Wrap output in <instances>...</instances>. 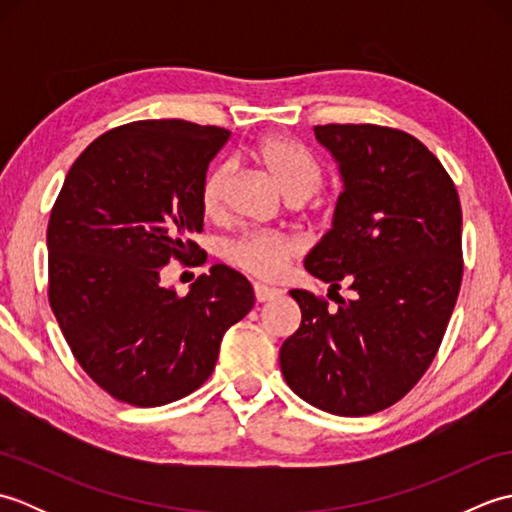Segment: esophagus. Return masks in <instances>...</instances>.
Here are the masks:
<instances>
[{"label":"esophagus","mask_w":512,"mask_h":512,"mask_svg":"<svg viewBox=\"0 0 512 512\" xmlns=\"http://www.w3.org/2000/svg\"><path fill=\"white\" fill-rule=\"evenodd\" d=\"M253 290H255V299H257L259 303H266V301H270V299L284 295V290L273 288V286H266V284H255Z\"/></svg>","instance_id":"esophagus-1"}]
</instances>
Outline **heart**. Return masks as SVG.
<instances>
[{
    "mask_svg": "<svg viewBox=\"0 0 512 512\" xmlns=\"http://www.w3.org/2000/svg\"><path fill=\"white\" fill-rule=\"evenodd\" d=\"M250 156L262 165L292 202L308 200L323 182V167L308 147L288 136H264L250 147ZM231 165L217 162L200 184V204L206 217H222L231 189ZM299 253V242L288 233L248 231L231 239L224 259L259 279H277Z\"/></svg>",
    "mask_w": 512,
    "mask_h": 512,
    "instance_id": "1",
    "label": "heart"
}]
</instances>
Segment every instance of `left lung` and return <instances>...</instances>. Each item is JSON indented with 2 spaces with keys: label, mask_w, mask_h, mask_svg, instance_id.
Masks as SVG:
<instances>
[{
  "label": "left lung",
  "mask_w": 512,
  "mask_h": 512,
  "mask_svg": "<svg viewBox=\"0 0 512 512\" xmlns=\"http://www.w3.org/2000/svg\"><path fill=\"white\" fill-rule=\"evenodd\" d=\"M339 162L334 224L306 257L310 275L352 297L339 308L290 290L299 330L281 345L288 387L336 416H369L407 396L447 332L462 284V209L442 162L383 125H314Z\"/></svg>",
  "instance_id": "left-lung-1"
}]
</instances>
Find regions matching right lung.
I'll use <instances>...</instances> for the list:
<instances>
[{"label": "right lung", "instance_id": "1", "mask_svg": "<svg viewBox=\"0 0 512 512\" xmlns=\"http://www.w3.org/2000/svg\"><path fill=\"white\" fill-rule=\"evenodd\" d=\"M231 132L180 118L114 127L74 160L48 222V299L76 361L112 398L160 407L213 374L224 332L255 303L215 264L189 295L160 268L200 246V184Z\"/></svg>", "mask_w": 512, "mask_h": 512}]
</instances>
